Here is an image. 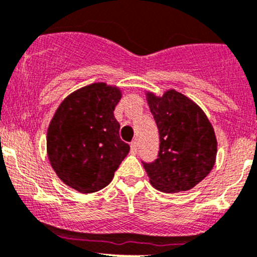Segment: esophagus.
<instances>
[{
    "mask_svg": "<svg viewBox=\"0 0 257 257\" xmlns=\"http://www.w3.org/2000/svg\"><path fill=\"white\" fill-rule=\"evenodd\" d=\"M131 151L133 154H137V151H138V143L137 142H132V144H131Z\"/></svg>",
    "mask_w": 257,
    "mask_h": 257,
    "instance_id": "esophagus-1",
    "label": "esophagus"
}]
</instances>
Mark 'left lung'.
<instances>
[{
	"label": "left lung",
	"instance_id": "1",
	"mask_svg": "<svg viewBox=\"0 0 257 257\" xmlns=\"http://www.w3.org/2000/svg\"><path fill=\"white\" fill-rule=\"evenodd\" d=\"M147 98L160 136L158 159L143 163L150 183L165 193L191 190L215 164L214 129L203 110L177 91L161 97L148 92Z\"/></svg>",
	"mask_w": 257,
	"mask_h": 257
}]
</instances>
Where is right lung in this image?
I'll return each instance as SVG.
<instances>
[{"instance_id": "1", "label": "right lung", "mask_w": 257, "mask_h": 257, "mask_svg": "<svg viewBox=\"0 0 257 257\" xmlns=\"http://www.w3.org/2000/svg\"><path fill=\"white\" fill-rule=\"evenodd\" d=\"M121 98L115 86L97 82L66 97L47 134L48 158L58 177L81 193L109 185L129 153L119 137L114 108Z\"/></svg>"}]
</instances>
